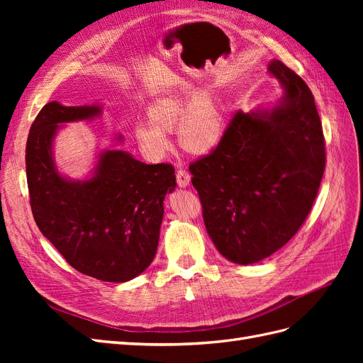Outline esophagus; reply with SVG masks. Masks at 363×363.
I'll use <instances>...</instances> for the list:
<instances>
[{
    "label": "esophagus",
    "instance_id": "obj_1",
    "mask_svg": "<svg viewBox=\"0 0 363 363\" xmlns=\"http://www.w3.org/2000/svg\"><path fill=\"white\" fill-rule=\"evenodd\" d=\"M177 183L180 188H188L191 183V174L183 168H179L177 169Z\"/></svg>",
    "mask_w": 363,
    "mask_h": 363
}]
</instances>
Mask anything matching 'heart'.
Wrapping results in <instances>:
<instances>
[{"instance_id": "obj_1", "label": "heart", "mask_w": 363, "mask_h": 363, "mask_svg": "<svg viewBox=\"0 0 363 363\" xmlns=\"http://www.w3.org/2000/svg\"><path fill=\"white\" fill-rule=\"evenodd\" d=\"M148 119H139L133 135L150 159H160L171 147L168 131L177 125L180 145L191 152H207L221 142L225 130L223 108L207 92L182 84L147 106Z\"/></svg>"}]
</instances>
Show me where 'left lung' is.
<instances>
[{
  "label": "left lung",
  "instance_id": "obj_1",
  "mask_svg": "<svg viewBox=\"0 0 363 363\" xmlns=\"http://www.w3.org/2000/svg\"><path fill=\"white\" fill-rule=\"evenodd\" d=\"M268 74L280 82L281 98L239 111L218 147L189 167L207 235L238 265L289 242L311 212L325 168L311 89L280 60L269 62Z\"/></svg>",
  "mask_w": 363,
  "mask_h": 363
}]
</instances>
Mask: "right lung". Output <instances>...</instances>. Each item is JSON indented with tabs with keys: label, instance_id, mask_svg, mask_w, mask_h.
Masks as SVG:
<instances>
[{
	"label": "right lung",
	"instance_id": "right-lung-1",
	"mask_svg": "<svg viewBox=\"0 0 363 363\" xmlns=\"http://www.w3.org/2000/svg\"><path fill=\"white\" fill-rule=\"evenodd\" d=\"M101 104L51 101L31 124L26 167L35 221L72 268L112 283L133 280L156 256L164 195L175 183L168 163L147 164L123 150H103L84 179H69L54 160L65 124L91 121ZM118 144L123 135H115Z\"/></svg>",
	"mask_w": 363,
	"mask_h": 363
}]
</instances>
